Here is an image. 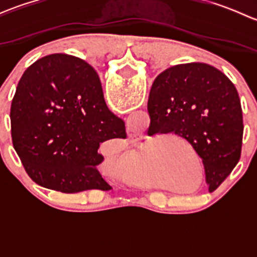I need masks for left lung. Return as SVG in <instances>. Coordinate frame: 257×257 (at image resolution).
<instances>
[{
	"instance_id": "8db88e82",
	"label": "left lung",
	"mask_w": 257,
	"mask_h": 257,
	"mask_svg": "<svg viewBox=\"0 0 257 257\" xmlns=\"http://www.w3.org/2000/svg\"><path fill=\"white\" fill-rule=\"evenodd\" d=\"M148 112L154 133L174 132L190 142L203 159L209 191L219 188L240 160L239 94L212 66L191 62L165 69L153 82Z\"/></svg>"
}]
</instances>
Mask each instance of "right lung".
<instances>
[{
    "label": "right lung",
    "instance_id": "right-lung-1",
    "mask_svg": "<svg viewBox=\"0 0 257 257\" xmlns=\"http://www.w3.org/2000/svg\"><path fill=\"white\" fill-rule=\"evenodd\" d=\"M12 143L28 177L74 194L110 190L97 169L100 144L125 139L123 119L108 109L99 77L78 57L54 53L25 71L11 104Z\"/></svg>",
    "mask_w": 257,
    "mask_h": 257
}]
</instances>
